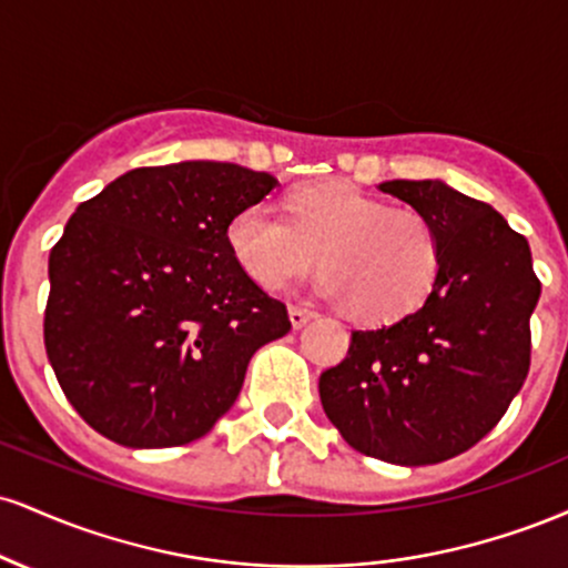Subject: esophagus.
<instances>
[{"label": "esophagus", "mask_w": 568, "mask_h": 568, "mask_svg": "<svg viewBox=\"0 0 568 568\" xmlns=\"http://www.w3.org/2000/svg\"><path fill=\"white\" fill-rule=\"evenodd\" d=\"M288 317H291L293 328H302V325H304L306 321H310V317H315V310H312V306L291 304V306H288Z\"/></svg>", "instance_id": "1"}]
</instances>
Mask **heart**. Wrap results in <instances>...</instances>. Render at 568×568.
Returning a JSON list of instances; mask_svg holds the SVG:
<instances>
[{
    "label": "heart",
    "instance_id": "b5f03b06",
    "mask_svg": "<svg viewBox=\"0 0 568 568\" xmlns=\"http://www.w3.org/2000/svg\"><path fill=\"white\" fill-rule=\"evenodd\" d=\"M280 213L253 202L234 213L226 243L245 275L266 291L304 275L321 258L317 291L352 304L371 323L410 315L440 275V240L414 207H389L349 181H310L293 189Z\"/></svg>",
    "mask_w": 568,
    "mask_h": 568
}]
</instances>
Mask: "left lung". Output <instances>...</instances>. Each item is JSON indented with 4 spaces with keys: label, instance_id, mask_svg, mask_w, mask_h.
Wrapping results in <instances>:
<instances>
[{
    "label": "left lung",
    "instance_id": "1",
    "mask_svg": "<svg viewBox=\"0 0 568 568\" xmlns=\"http://www.w3.org/2000/svg\"><path fill=\"white\" fill-rule=\"evenodd\" d=\"M379 189L433 221L440 275L419 310L352 331L347 357L321 374V400L355 452L438 465L486 438L524 387L542 285L524 234L486 202L440 181Z\"/></svg>",
    "mask_w": 568,
    "mask_h": 568
}]
</instances>
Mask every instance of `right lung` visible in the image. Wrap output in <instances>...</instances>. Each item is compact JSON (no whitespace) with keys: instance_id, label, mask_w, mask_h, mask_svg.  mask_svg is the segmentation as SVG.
<instances>
[{"instance_id":"1","label":"right lung","mask_w":568,"mask_h":568,"mask_svg":"<svg viewBox=\"0 0 568 568\" xmlns=\"http://www.w3.org/2000/svg\"><path fill=\"white\" fill-rule=\"evenodd\" d=\"M277 179L232 162L135 168L84 200L50 251L44 349L103 438L184 446L237 400L247 363L291 331L234 262L226 226Z\"/></svg>"}]
</instances>
